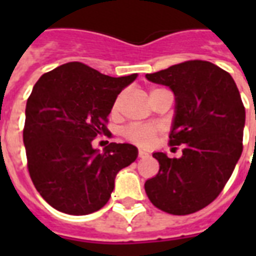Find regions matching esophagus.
I'll return each mask as SVG.
<instances>
[{
    "label": "esophagus",
    "instance_id": "obj_1",
    "mask_svg": "<svg viewBox=\"0 0 256 256\" xmlns=\"http://www.w3.org/2000/svg\"><path fill=\"white\" fill-rule=\"evenodd\" d=\"M146 156H148V152H144V150H140V152H138V158H146Z\"/></svg>",
    "mask_w": 256,
    "mask_h": 256
}]
</instances>
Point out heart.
Wrapping results in <instances>:
<instances>
[{"instance_id":"obj_1","label":"heart","mask_w":256,"mask_h":256,"mask_svg":"<svg viewBox=\"0 0 256 256\" xmlns=\"http://www.w3.org/2000/svg\"><path fill=\"white\" fill-rule=\"evenodd\" d=\"M118 104H120V98L116 100V102L112 104V112H116L118 110ZM122 132H124V138L132 142V144L146 146L154 140V136L156 134V128H152V126H144V124H132V126H128L126 128H124Z\"/></svg>"}]
</instances>
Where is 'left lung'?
<instances>
[{"mask_svg": "<svg viewBox=\"0 0 256 256\" xmlns=\"http://www.w3.org/2000/svg\"><path fill=\"white\" fill-rule=\"evenodd\" d=\"M146 78L174 92L168 144H183V154L168 158L154 152L160 171L146 180L144 191L164 212L192 214L220 194L240 158L246 120L242 98L230 74L200 60L172 65Z\"/></svg>", "mask_w": 256, "mask_h": 256, "instance_id": "1", "label": "left lung"}]
</instances>
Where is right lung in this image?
<instances>
[{
    "mask_svg": "<svg viewBox=\"0 0 256 256\" xmlns=\"http://www.w3.org/2000/svg\"><path fill=\"white\" fill-rule=\"evenodd\" d=\"M136 78L108 77L82 62L45 73L28 98L24 144L37 191L56 210L88 215L108 203L118 171L132 164L138 148L110 144L100 152L92 140L108 132L116 96Z\"/></svg>",
    "mask_w": 256,
    "mask_h": 256,
    "instance_id": "add662e5",
    "label": "right lung"
}]
</instances>
